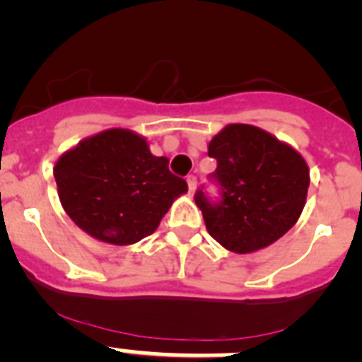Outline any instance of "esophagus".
Instances as JSON below:
<instances>
[{
	"label": "esophagus",
	"instance_id": "obj_1",
	"mask_svg": "<svg viewBox=\"0 0 362 362\" xmlns=\"http://www.w3.org/2000/svg\"><path fill=\"white\" fill-rule=\"evenodd\" d=\"M186 182H188L189 193L195 192V188H197V177H195V176H188V177H186Z\"/></svg>",
	"mask_w": 362,
	"mask_h": 362
}]
</instances>
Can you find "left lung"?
<instances>
[{"label":"left lung","mask_w":362,"mask_h":362,"mask_svg":"<svg viewBox=\"0 0 362 362\" xmlns=\"http://www.w3.org/2000/svg\"><path fill=\"white\" fill-rule=\"evenodd\" d=\"M211 180L220 199L197 189L211 238L234 253H252L287 234L303 213L310 170L294 148L252 124H228L209 142Z\"/></svg>","instance_id":"left-lung-1"}]
</instances>
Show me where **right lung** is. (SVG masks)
Wrapping results in <instances>:
<instances>
[{"instance_id":"right-lung-1","label":"right lung","mask_w":362,"mask_h":362,"mask_svg":"<svg viewBox=\"0 0 362 362\" xmlns=\"http://www.w3.org/2000/svg\"><path fill=\"white\" fill-rule=\"evenodd\" d=\"M61 206L95 239L127 246L158 228L174 200L188 192L165 156L149 151L144 137L110 128L78 142L54 165Z\"/></svg>"}]
</instances>
